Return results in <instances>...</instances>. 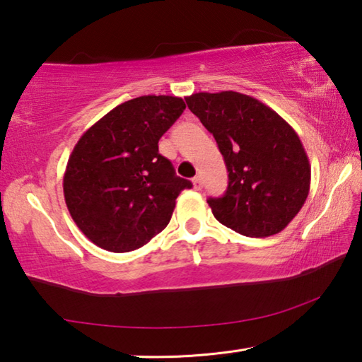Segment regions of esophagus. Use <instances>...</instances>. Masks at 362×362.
<instances>
[{"label": "esophagus", "instance_id": "esophagus-1", "mask_svg": "<svg viewBox=\"0 0 362 362\" xmlns=\"http://www.w3.org/2000/svg\"><path fill=\"white\" fill-rule=\"evenodd\" d=\"M193 188H194V189H201V188H203V180H201L199 175H196L194 179H193Z\"/></svg>", "mask_w": 362, "mask_h": 362}]
</instances>
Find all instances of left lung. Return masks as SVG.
Returning <instances> with one entry per match:
<instances>
[{
  "label": "left lung",
  "instance_id": "obj_1",
  "mask_svg": "<svg viewBox=\"0 0 362 362\" xmlns=\"http://www.w3.org/2000/svg\"><path fill=\"white\" fill-rule=\"evenodd\" d=\"M223 155L228 188L209 198L214 217L244 236L283 231L310 193L311 166L289 122L254 97L222 90L185 99Z\"/></svg>",
  "mask_w": 362,
  "mask_h": 362
}]
</instances>
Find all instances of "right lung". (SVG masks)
Masks as SVG:
<instances>
[{
    "label": "right lung",
    "mask_w": 362,
    "mask_h": 362,
    "mask_svg": "<svg viewBox=\"0 0 362 362\" xmlns=\"http://www.w3.org/2000/svg\"><path fill=\"white\" fill-rule=\"evenodd\" d=\"M185 110L174 95H142L115 107L73 148L64 174L71 218L110 252L145 246L166 228L192 182L175 175L158 142Z\"/></svg>",
    "instance_id": "add662e5"
}]
</instances>
